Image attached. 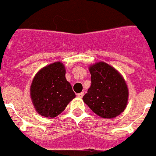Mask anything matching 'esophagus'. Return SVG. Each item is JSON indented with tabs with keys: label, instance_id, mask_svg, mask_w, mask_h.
I'll return each instance as SVG.
<instances>
[{
	"label": "esophagus",
	"instance_id": "34e87169",
	"mask_svg": "<svg viewBox=\"0 0 156 156\" xmlns=\"http://www.w3.org/2000/svg\"><path fill=\"white\" fill-rule=\"evenodd\" d=\"M83 94H84V93L83 92H81V93H79V94H77V97L78 98H83Z\"/></svg>",
	"mask_w": 156,
	"mask_h": 156
}]
</instances>
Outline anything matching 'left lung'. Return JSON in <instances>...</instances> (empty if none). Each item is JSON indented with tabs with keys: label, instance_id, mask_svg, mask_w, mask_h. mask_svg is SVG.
Here are the masks:
<instances>
[{
	"label": "left lung",
	"instance_id": "8db88e82",
	"mask_svg": "<svg viewBox=\"0 0 156 156\" xmlns=\"http://www.w3.org/2000/svg\"><path fill=\"white\" fill-rule=\"evenodd\" d=\"M91 84L83 100L99 116L111 119L124 111L128 89L122 76L109 65L98 62L90 67Z\"/></svg>",
	"mask_w": 156,
	"mask_h": 156
}]
</instances>
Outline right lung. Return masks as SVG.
<instances>
[{"label": "right lung", "instance_id": "1", "mask_svg": "<svg viewBox=\"0 0 156 156\" xmlns=\"http://www.w3.org/2000/svg\"><path fill=\"white\" fill-rule=\"evenodd\" d=\"M30 95L38 113L44 117L57 116L76 97L66 79V69L61 62L46 66L34 77Z\"/></svg>", "mask_w": 156, "mask_h": 156}]
</instances>
